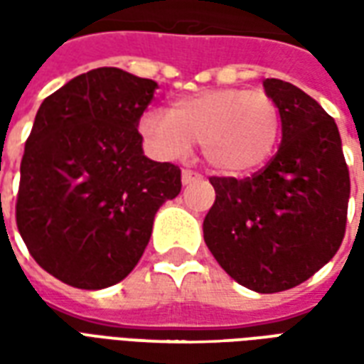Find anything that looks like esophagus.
I'll return each instance as SVG.
<instances>
[{
  "label": "esophagus",
  "mask_w": 364,
  "mask_h": 364,
  "mask_svg": "<svg viewBox=\"0 0 364 364\" xmlns=\"http://www.w3.org/2000/svg\"><path fill=\"white\" fill-rule=\"evenodd\" d=\"M198 179H200V175H198V173L191 171V169H183V173H181L183 185H191L193 181H198Z\"/></svg>",
  "instance_id": "esophagus-1"
}]
</instances>
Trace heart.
<instances>
[{"label": "heart", "instance_id": "heart-1", "mask_svg": "<svg viewBox=\"0 0 364 364\" xmlns=\"http://www.w3.org/2000/svg\"><path fill=\"white\" fill-rule=\"evenodd\" d=\"M140 134L161 158H181L200 142L206 164L244 175L267 164L281 136L279 105L263 91L220 87L177 99L140 117Z\"/></svg>", "mask_w": 364, "mask_h": 364}]
</instances>
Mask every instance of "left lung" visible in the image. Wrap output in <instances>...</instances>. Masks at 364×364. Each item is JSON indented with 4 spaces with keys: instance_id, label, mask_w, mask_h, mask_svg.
<instances>
[{
    "instance_id": "obj_1",
    "label": "left lung",
    "mask_w": 364,
    "mask_h": 364,
    "mask_svg": "<svg viewBox=\"0 0 364 364\" xmlns=\"http://www.w3.org/2000/svg\"><path fill=\"white\" fill-rule=\"evenodd\" d=\"M263 90L281 111V146L253 177H213L203 222L208 250L242 287L261 294L308 281L339 250L351 193L336 120L282 80Z\"/></svg>"
}]
</instances>
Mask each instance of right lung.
I'll use <instances>...</instances> for the list:
<instances>
[{"mask_svg":"<svg viewBox=\"0 0 364 364\" xmlns=\"http://www.w3.org/2000/svg\"><path fill=\"white\" fill-rule=\"evenodd\" d=\"M158 83L97 68L46 97L21 161L17 228L41 267L70 287L107 289L142 257L181 169L144 156L138 122Z\"/></svg>","mask_w":364,"mask_h":364,"instance_id":"obj_1","label":"right lung"}]
</instances>
